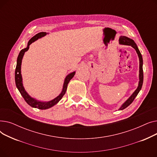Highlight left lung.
Wrapping results in <instances>:
<instances>
[{"label": "left lung", "mask_w": 157, "mask_h": 157, "mask_svg": "<svg viewBox=\"0 0 157 157\" xmlns=\"http://www.w3.org/2000/svg\"><path fill=\"white\" fill-rule=\"evenodd\" d=\"M119 43L120 44H124V45H128L131 46L133 48L136 49V51L138 55L139 59V85L137 88V89L135 90V92L132 94V95L128 98V99L122 104V105L120 107L119 110H123L125 109L127 107H128L132 102L134 100V98L136 97L137 94L141 90L143 83V57L141 55V52H139V49L137 48V46L135 43L134 41L126 36H121L119 39Z\"/></svg>", "instance_id": "1"}]
</instances>
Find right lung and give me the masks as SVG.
I'll use <instances>...</instances> for the list:
<instances>
[{"label":"right lung","mask_w":157,"mask_h":157,"mask_svg":"<svg viewBox=\"0 0 157 157\" xmlns=\"http://www.w3.org/2000/svg\"><path fill=\"white\" fill-rule=\"evenodd\" d=\"M47 34L46 32H39L38 34H37L36 36L34 37H32L29 41L27 47L24 48L20 51L18 59H17V63H16V67L15 69V83L16 87H17L18 90H19V92H20L21 96L23 97L25 101H26V102L30 105L32 108H38L39 109H46L52 108L53 105L56 104L58 102H59L62 97L65 95L66 90H67V85L69 83L70 80L74 77V74H75L76 72H73L70 73L69 74L66 76L64 83H63V89L62 91L60 93V94L57 96L56 98H55L54 99L48 101V102H41L39 101H37L35 98L31 97L27 92L25 91L23 86V83H22V77H21V61L23 56L27 51H28V49L29 48V46L37 40L39 38H41L44 37Z\"/></svg>","instance_id":"1"}]
</instances>
